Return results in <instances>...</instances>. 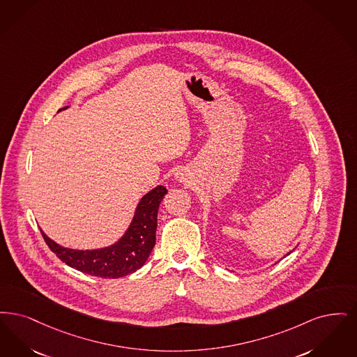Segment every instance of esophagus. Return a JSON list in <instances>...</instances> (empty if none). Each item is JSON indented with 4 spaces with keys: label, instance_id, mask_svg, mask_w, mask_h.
<instances>
[{
    "label": "esophagus",
    "instance_id": "obj_1",
    "mask_svg": "<svg viewBox=\"0 0 357 357\" xmlns=\"http://www.w3.org/2000/svg\"><path fill=\"white\" fill-rule=\"evenodd\" d=\"M176 178H177L178 181H181V180H183V177L180 176V173H177V174H176Z\"/></svg>",
    "mask_w": 357,
    "mask_h": 357
}]
</instances>
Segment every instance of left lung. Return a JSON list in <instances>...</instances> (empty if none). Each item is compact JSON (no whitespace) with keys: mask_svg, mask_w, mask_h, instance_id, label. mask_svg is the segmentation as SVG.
I'll list each match as a JSON object with an SVG mask.
<instances>
[{"mask_svg":"<svg viewBox=\"0 0 357 357\" xmlns=\"http://www.w3.org/2000/svg\"><path fill=\"white\" fill-rule=\"evenodd\" d=\"M288 255H291V252H289V253H288Z\"/></svg>","mask_w":357,"mask_h":357,"instance_id":"1","label":"left lung"}]
</instances>
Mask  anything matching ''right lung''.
<instances>
[{
	"instance_id": "add662e5",
	"label": "right lung",
	"mask_w": 357,
	"mask_h": 357,
	"mask_svg": "<svg viewBox=\"0 0 357 357\" xmlns=\"http://www.w3.org/2000/svg\"><path fill=\"white\" fill-rule=\"evenodd\" d=\"M66 108L68 107L60 110ZM167 193L165 186L157 185L144 195L137 204L132 222L121 238L105 248L86 250L65 248L49 238L41 229L43 237L47 247L56 253L62 263L82 273L104 279L124 278L146 263L155 247L157 212L160 202Z\"/></svg>"
}]
</instances>
